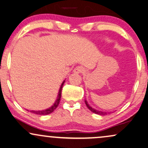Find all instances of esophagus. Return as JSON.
<instances>
[{
  "mask_svg": "<svg viewBox=\"0 0 148 148\" xmlns=\"http://www.w3.org/2000/svg\"><path fill=\"white\" fill-rule=\"evenodd\" d=\"M85 70L83 67L82 66H77L76 68H74V72L76 73V74H82V73H84Z\"/></svg>",
  "mask_w": 148,
  "mask_h": 148,
  "instance_id": "34e87169",
  "label": "esophagus"
}]
</instances>
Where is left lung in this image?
<instances>
[{"label":"left lung","instance_id":"1","mask_svg":"<svg viewBox=\"0 0 148 148\" xmlns=\"http://www.w3.org/2000/svg\"><path fill=\"white\" fill-rule=\"evenodd\" d=\"M85 104H86V106H87V108H89V110L91 112H93V113H96V114H98V115H107V114H110L111 113V112H110V113H106V112H104V111H98V110H96L94 109V108H93L91 107V106L89 105V104L87 103V101L85 100Z\"/></svg>","mask_w":148,"mask_h":148}]
</instances>
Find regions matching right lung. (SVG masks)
Instances as JSON below:
<instances>
[{"label": "right lung", "mask_w": 148, "mask_h": 148, "mask_svg": "<svg viewBox=\"0 0 148 148\" xmlns=\"http://www.w3.org/2000/svg\"><path fill=\"white\" fill-rule=\"evenodd\" d=\"M64 83H65V80L63 82L62 84H61L60 89H59V93H58L57 98V100H56L55 103L53 104V105H52V106H50V108H47V109L43 110V111H30V112H31V113H33L37 114V115H48V114L52 113V112H53L56 109V108L57 107L58 105H59V102H60L61 96V91H62V88H63V84H64Z\"/></svg>", "instance_id": "add662e5"}]
</instances>
